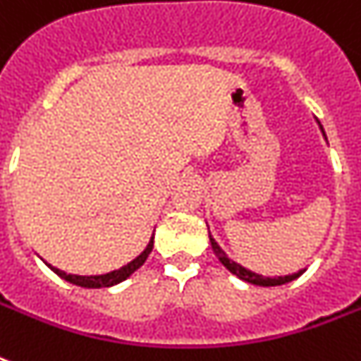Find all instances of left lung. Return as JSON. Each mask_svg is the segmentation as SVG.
<instances>
[{
  "instance_id": "obj_1",
  "label": "left lung",
  "mask_w": 361,
  "mask_h": 361,
  "mask_svg": "<svg viewBox=\"0 0 361 361\" xmlns=\"http://www.w3.org/2000/svg\"><path fill=\"white\" fill-rule=\"evenodd\" d=\"M314 120H317V118H314ZM317 123H319V129L322 130V136H326L324 129H322V125H320L319 120H317ZM208 232H209V226H208ZM209 243H212V249H214L215 255L219 257V262L223 264V266H225L232 275H236V277H240L241 281H247V283H251V285H258V286L285 285V283H290V281L298 279V277L305 271V269H300L298 274L285 275V277H275V279H271V277H262V275L255 274V271H249V269H245L243 266H240V264H236L234 260H231V258L226 257V252L223 251V249L219 247V243L212 238V234H209Z\"/></svg>"
}]
</instances>
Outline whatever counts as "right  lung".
Wrapping results in <instances>:
<instances>
[{
    "instance_id": "right-lung-1",
    "label": "right lung",
    "mask_w": 361,
    "mask_h": 361,
    "mask_svg": "<svg viewBox=\"0 0 361 361\" xmlns=\"http://www.w3.org/2000/svg\"><path fill=\"white\" fill-rule=\"evenodd\" d=\"M152 249H153V236L152 240H149V243H147L146 249H144V251H142L140 255L133 260V262H129L127 266H123V268L114 269V271H110V274H104V275H71L61 271V269L54 268L52 264L47 262V266L52 269L54 274H58L61 279L69 281V283H73V285L84 286V288H103V286L118 285V283L125 281L127 277H130V275L135 274L136 269L140 268L142 264L146 262L147 255L152 252Z\"/></svg>"
}]
</instances>
